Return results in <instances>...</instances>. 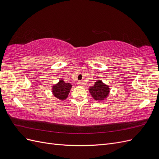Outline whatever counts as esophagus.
<instances>
[{
	"mask_svg": "<svg viewBox=\"0 0 159 159\" xmlns=\"http://www.w3.org/2000/svg\"><path fill=\"white\" fill-rule=\"evenodd\" d=\"M78 85H79V86H81L83 85V84H82V82H81V81H78Z\"/></svg>",
	"mask_w": 159,
	"mask_h": 159,
	"instance_id": "obj_1",
	"label": "esophagus"
}]
</instances>
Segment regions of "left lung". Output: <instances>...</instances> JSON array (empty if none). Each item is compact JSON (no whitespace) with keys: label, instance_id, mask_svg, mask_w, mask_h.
<instances>
[{"label":"left lung","instance_id":"obj_1","mask_svg":"<svg viewBox=\"0 0 159 159\" xmlns=\"http://www.w3.org/2000/svg\"><path fill=\"white\" fill-rule=\"evenodd\" d=\"M89 91L95 100L101 102L108 97L109 88L101 80H98L95 82L94 85L89 88Z\"/></svg>","mask_w":159,"mask_h":159}]
</instances>
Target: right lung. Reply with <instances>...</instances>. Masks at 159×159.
I'll use <instances>...</instances> for the list:
<instances>
[{
	"instance_id": "add662e5",
	"label": "right lung",
	"mask_w": 159,
	"mask_h": 159,
	"mask_svg": "<svg viewBox=\"0 0 159 159\" xmlns=\"http://www.w3.org/2000/svg\"><path fill=\"white\" fill-rule=\"evenodd\" d=\"M72 85L66 83L63 80H60L58 83L52 87V93L56 98L60 100H65L68 98Z\"/></svg>"
}]
</instances>
